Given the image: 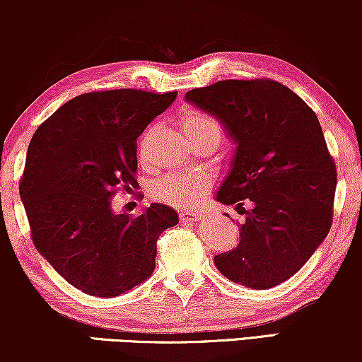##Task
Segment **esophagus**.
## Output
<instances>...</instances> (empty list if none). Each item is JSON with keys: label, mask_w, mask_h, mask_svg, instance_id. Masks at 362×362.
I'll return each instance as SVG.
<instances>
[{"label": "esophagus", "mask_w": 362, "mask_h": 362, "mask_svg": "<svg viewBox=\"0 0 362 362\" xmlns=\"http://www.w3.org/2000/svg\"><path fill=\"white\" fill-rule=\"evenodd\" d=\"M197 217H199V214L194 211H180V219L182 222H187V221H196Z\"/></svg>", "instance_id": "1"}]
</instances>
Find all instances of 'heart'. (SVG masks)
<instances>
[{"mask_svg":"<svg viewBox=\"0 0 362 362\" xmlns=\"http://www.w3.org/2000/svg\"><path fill=\"white\" fill-rule=\"evenodd\" d=\"M182 130L191 140L214 133L221 138V127L214 118L201 112H187L181 118ZM211 175L207 171L168 173L155 182V197L165 204L175 207H191L207 194Z\"/></svg>","mask_w":362,"mask_h":362,"instance_id":"obj_1","label":"heart"}]
</instances>
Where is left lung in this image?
Wrapping results in <instances>:
<instances>
[{
    "mask_svg": "<svg viewBox=\"0 0 362 362\" xmlns=\"http://www.w3.org/2000/svg\"><path fill=\"white\" fill-rule=\"evenodd\" d=\"M186 100L216 117L235 145L216 199L245 221L239 244L214 257L217 270L249 288L280 285L308 262L333 222L338 176L318 117L269 78L221 81L192 88Z\"/></svg>",
    "mask_w": 362,
    "mask_h": 362,
    "instance_id": "1",
    "label": "left lung"
}]
</instances>
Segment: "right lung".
<instances>
[{
    "label": "right lung",
    "instance_id": "obj_1",
    "mask_svg": "<svg viewBox=\"0 0 362 362\" xmlns=\"http://www.w3.org/2000/svg\"><path fill=\"white\" fill-rule=\"evenodd\" d=\"M176 95L135 88L82 93L31 138L19 196L33 242L83 293L112 298L150 279L158 237L180 222L165 204L136 217L112 209L117 186H138L136 138Z\"/></svg>",
    "mask_w": 362,
    "mask_h": 362
}]
</instances>
